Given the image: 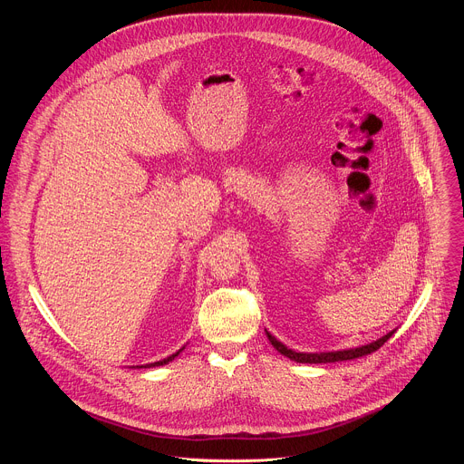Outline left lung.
I'll return each mask as SVG.
<instances>
[{
	"instance_id": "obj_1",
	"label": "left lung",
	"mask_w": 464,
	"mask_h": 464,
	"mask_svg": "<svg viewBox=\"0 0 464 464\" xmlns=\"http://www.w3.org/2000/svg\"><path fill=\"white\" fill-rule=\"evenodd\" d=\"M394 333V330H392ZM392 333L382 336L380 340L372 342V343H367V345H362V347H356V349H347V351H334V353H295L292 349H288L286 345H283L276 336H272L268 330H266V336L270 340V343L286 358L297 362V363H333V362H345V360H354V358H362V356H367L374 351H378L391 336Z\"/></svg>"
}]
</instances>
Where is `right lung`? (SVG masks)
I'll return each mask as SVG.
<instances>
[{"mask_svg":"<svg viewBox=\"0 0 464 464\" xmlns=\"http://www.w3.org/2000/svg\"><path fill=\"white\" fill-rule=\"evenodd\" d=\"M181 351H183V349H179L178 353H174V354H170V356H167V358H163V360H160V362H154V363H147V365H141V367H145V369H147V367H160V365H167V363H169V362H172V360H174V358H176V356H178ZM138 367H140V365H138Z\"/></svg>","mask_w":464,"mask_h":464,"instance_id":"add662e5","label":"right lung"}]
</instances>
